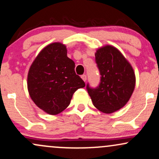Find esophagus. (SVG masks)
I'll use <instances>...</instances> for the list:
<instances>
[{
	"instance_id": "esophagus-1",
	"label": "esophagus",
	"mask_w": 159,
	"mask_h": 159,
	"mask_svg": "<svg viewBox=\"0 0 159 159\" xmlns=\"http://www.w3.org/2000/svg\"><path fill=\"white\" fill-rule=\"evenodd\" d=\"M81 78L83 79V81L85 82L86 81H87V75H82Z\"/></svg>"
}]
</instances>
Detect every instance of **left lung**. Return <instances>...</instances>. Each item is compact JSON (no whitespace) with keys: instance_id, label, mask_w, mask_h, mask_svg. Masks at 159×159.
Returning <instances> with one entry per match:
<instances>
[{"instance_id":"8db88e82","label":"left lung","mask_w":159,"mask_h":159,"mask_svg":"<svg viewBox=\"0 0 159 159\" xmlns=\"http://www.w3.org/2000/svg\"><path fill=\"white\" fill-rule=\"evenodd\" d=\"M95 56L100 83L95 88L88 83L87 90L96 108L111 114L128 102L135 86V75L130 63L111 45L98 48Z\"/></svg>"}]
</instances>
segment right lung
I'll return each instance as SVG.
<instances>
[{
	"mask_svg": "<svg viewBox=\"0 0 159 159\" xmlns=\"http://www.w3.org/2000/svg\"><path fill=\"white\" fill-rule=\"evenodd\" d=\"M85 83L75 72V63L67 57L64 45H48L33 62L27 88L34 102L49 114L55 115L70 104L72 95Z\"/></svg>",
	"mask_w": 159,
	"mask_h": 159,
	"instance_id": "add662e5",
	"label": "right lung"
}]
</instances>
